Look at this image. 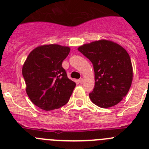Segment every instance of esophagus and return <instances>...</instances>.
<instances>
[{"label": "esophagus", "instance_id": "esophagus-1", "mask_svg": "<svg viewBox=\"0 0 149 149\" xmlns=\"http://www.w3.org/2000/svg\"><path fill=\"white\" fill-rule=\"evenodd\" d=\"M83 81H84V79H83V78L79 79V83H83Z\"/></svg>", "mask_w": 149, "mask_h": 149}]
</instances>
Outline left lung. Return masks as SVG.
I'll return each mask as SVG.
<instances>
[{"mask_svg": "<svg viewBox=\"0 0 149 149\" xmlns=\"http://www.w3.org/2000/svg\"><path fill=\"white\" fill-rule=\"evenodd\" d=\"M78 50L91 61L95 86L89 97L102 108L116 105L128 93L132 82L131 59L124 47L105 39L79 47Z\"/></svg>", "mask_w": 149, "mask_h": 149, "instance_id": "1", "label": "left lung"}]
</instances>
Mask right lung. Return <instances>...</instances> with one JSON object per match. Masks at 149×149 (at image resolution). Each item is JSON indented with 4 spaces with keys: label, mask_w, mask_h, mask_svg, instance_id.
Instances as JSON below:
<instances>
[{
    "label": "right lung",
    "mask_w": 149,
    "mask_h": 149,
    "mask_svg": "<svg viewBox=\"0 0 149 149\" xmlns=\"http://www.w3.org/2000/svg\"><path fill=\"white\" fill-rule=\"evenodd\" d=\"M70 48L45 45L31 51L22 66L26 93L31 102L44 110H52L69 102L76 83L68 78L62 62Z\"/></svg>",
    "instance_id": "add662e5"
}]
</instances>
